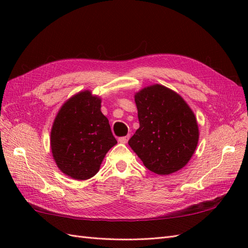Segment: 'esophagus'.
<instances>
[{"label":"esophagus","instance_id":"obj_1","mask_svg":"<svg viewBox=\"0 0 248 248\" xmlns=\"http://www.w3.org/2000/svg\"><path fill=\"white\" fill-rule=\"evenodd\" d=\"M128 140H129V136H123V138L118 139V141L121 144H127Z\"/></svg>","mask_w":248,"mask_h":248}]
</instances>
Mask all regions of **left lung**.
I'll return each instance as SVG.
<instances>
[{"instance_id":"left-lung-1","label":"left lung","mask_w":248,"mask_h":248,"mask_svg":"<svg viewBox=\"0 0 248 248\" xmlns=\"http://www.w3.org/2000/svg\"><path fill=\"white\" fill-rule=\"evenodd\" d=\"M140 128L129 145L144 165L157 175H170L191 160L199 130L192 108L172 89L154 84L134 94Z\"/></svg>"}]
</instances>
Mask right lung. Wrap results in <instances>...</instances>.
<instances>
[{
    "mask_svg": "<svg viewBox=\"0 0 248 248\" xmlns=\"http://www.w3.org/2000/svg\"><path fill=\"white\" fill-rule=\"evenodd\" d=\"M117 144L101 98L78 92L62 105L51 129V151L60 170L76 180H87L100 170L108 151Z\"/></svg>",
    "mask_w": 248,
    "mask_h": 248,
    "instance_id": "right-lung-1",
    "label": "right lung"
}]
</instances>
